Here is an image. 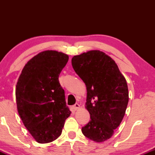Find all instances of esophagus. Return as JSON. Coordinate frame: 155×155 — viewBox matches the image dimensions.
I'll list each match as a JSON object with an SVG mask.
<instances>
[{"instance_id": "obj_1", "label": "esophagus", "mask_w": 155, "mask_h": 155, "mask_svg": "<svg viewBox=\"0 0 155 155\" xmlns=\"http://www.w3.org/2000/svg\"><path fill=\"white\" fill-rule=\"evenodd\" d=\"M80 106L79 104H76L74 106H73V109H74V111H76V110H78Z\"/></svg>"}]
</instances>
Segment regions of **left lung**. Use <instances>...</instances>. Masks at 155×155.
<instances>
[{
    "label": "left lung",
    "mask_w": 155,
    "mask_h": 155,
    "mask_svg": "<svg viewBox=\"0 0 155 155\" xmlns=\"http://www.w3.org/2000/svg\"><path fill=\"white\" fill-rule=\"evenodd\" d=\"M72 66L87 87L90 120L81 132L93 141L109 139L125 114L129 100L125 78L111 57L91 50L73 57Z\"/></svg>",
    "instance_id": "obj_1"
}]
</instances>
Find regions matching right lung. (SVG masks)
Masks as SVG:
<instances>
[{
	"label": "right lung",
	"mask_w": 155,
	"mask_h": 155,
	"mask_svg": "<svg viewBox=\"0 0 155 155\" xmlns=\"http://www.w3.org/2000/svg\"><path fill=\"white\" fill-rule=\"evenodd\" d=\"M68 55L58 51L38 53L25 64L16 86L17 111L23 124L38 143L56 140L71 112L59 75Z\"/></svg>",
	"instance_id": "obj_1"
}]
</instances>
